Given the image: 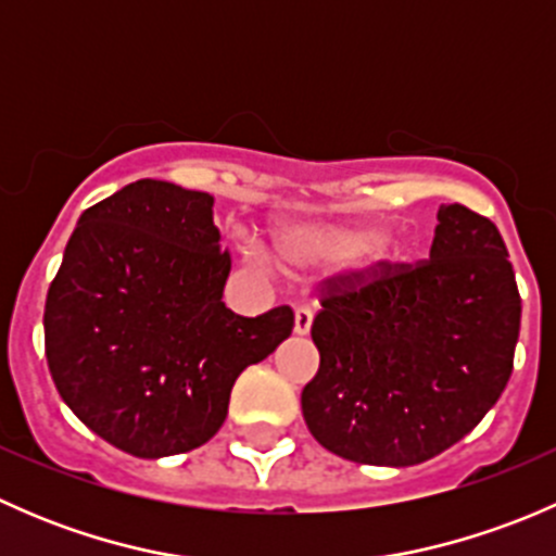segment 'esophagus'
<instances>
[{
	"instance_id": "1",
	"label": "esophagus",
	"mask_w": 556,
	"mask_h": 556,
	"mask_svg": "<svg viewBox=\"0 0 556 556\" xmlns=\"http://www.w3.org/2000/svg\"><path fill=\"white\" fill-rule=\"evenodd\" d=\"M312 319H314V312L309 309V306H299V309H295V333L299 336L309 333Z\"/></svg>"
}]
</instances>
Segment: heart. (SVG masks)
Masks as SVG:
<instances>
[{
	"label": "heart",
	"mask_w": 556,
	"mask_h": 556,
	"mask_svg": "<svg viewBox=\"0 0 556 556\" xmlns=\"http://www.w3.org/2000/svg\"><path fill=\"white\" fill-rule=\"evenodd\" d=\"M277 252L290 266H317V263L341 261L374 239V233L333 223H288L277 231Z\"/></svg>",
	"instance_id": "obj_1"
}]
</instances>
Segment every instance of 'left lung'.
Wrapping results in <instances>:
<instances>
[{
  "mask_svg": "<svg viewBox=\"0 0 556 556\" xmlns=\"http://www.w3.org/2000/svg\"><path fill=\"white\" fill-rule=\"evenodd\" d=\"M317 290L319 368L301 408L328 452L361 465L425 463L506 390L521 299L490 217L441 204L430 257L350 268Z\"/></svg>",
  "mask_w": 556,
  "mask_h": 556,
  "instance_id": "left-lung-1",
  "label": "left lung"
}]
</instances>
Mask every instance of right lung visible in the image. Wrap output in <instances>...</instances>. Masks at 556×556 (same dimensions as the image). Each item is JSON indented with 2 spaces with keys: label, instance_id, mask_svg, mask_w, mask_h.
I'll list each match as a JSON object with an SVG mask.
<instances>
[{
  "label": "right lung",
  "instance_id": "right-lung-1",
  "mask_svg": "<svg viewBox=\"0 0 556 556\" xmlns=\"http://www.w3.org/2000/svg\"><path fill=\"white\" fill-rule=\"evenodd\" d=\"M228 271L210 193L137 179L83 212L45 301V357L86 428L144 459L220 430L239 374L295 323L290 306L233 314Z\"/></svg>",
  "mask_w": 556,
  "mask_h": 556
}]
</instances>
